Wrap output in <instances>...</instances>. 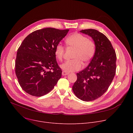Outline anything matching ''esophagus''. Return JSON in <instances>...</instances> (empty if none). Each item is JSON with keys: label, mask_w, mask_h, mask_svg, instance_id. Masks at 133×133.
<instances>
[{"label": "esophagus", "mask_w": 133, "mask_h": 133, "mask_svg": "<svg viewBox=\"0 0 133 133\" xmlns=\"http://www.w3.org/2000/svg\"><path fill=\"white\" fill-rule=\"evenodd\" d=\"M68 74H69V73L68 72H66V71H63V72H62V75L63 76H66V75H67Z\"/></svg>", "instance_id": "34e87169"}]
</instances>
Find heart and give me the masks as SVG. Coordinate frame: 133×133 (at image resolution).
Returning <instances> with one entry per match:
<instances>
[{
  "label": "heart",
  "instance_id": "b5f03b06",
  "mask_svg": "<svg viewBox=\"0 0 133 133\" xmlns=\"http://www.w3.org/2000/svg\"><path fill=\"white\" fill-rule=\"evenodd\" d=\"M66 45L75 49L72 61H66L60 65L65 71L72 72L80 70L83 66L82 62L88 64L92 58L96 51V45L88 38L79 33H74L68 36L65 41ZM65 49L61 44H58L55 48L56 58L61 61L63 57Z\"/></svg>",
  "mask_w": 133,
  "mask_h": 133
}]
</instances>
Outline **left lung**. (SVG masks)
I'll use <instances>...</instances> for the list:
<instances>
[{"label": "left lung", "mask_w": 133, "mask_h": 133, "mask_svg": "<svg viewBox=\"0 0 133 133\" xmlns=\"http://www.w3.org/2000/svg\"><path fill=\"white\" fill-rule=\"evenodd\" d=\"M80 32L91 37L96 51L88 66L77 74L72 90L79 99L89 102L98 98L107 90L116 73V55L110 42L102 32L92 29Z\"/></svg>", "instance_id": "left-lung-1"}]
</instances>
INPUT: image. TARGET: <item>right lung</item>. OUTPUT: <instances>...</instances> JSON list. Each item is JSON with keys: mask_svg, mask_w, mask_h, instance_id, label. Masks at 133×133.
Wrapping results in <instances>:
<instances>
[{"mask_svg": "<svg viewBox=\"0 0 133 133\" xmlns=\"http://www.w3.org/2000/svg\"><path fill=\"white\" fill-rule=\"evenodd\" d=\"M68 31L46 28L31 32L23 41L17 50L15 72L19 84L27 93L42 96L61 78L62 71L57 63L55 48Z\"/></svg>", "mask_w": 133, "mask_h": 133, "instance_id": "add662e5", "label": "right lung"}]
</instances>
